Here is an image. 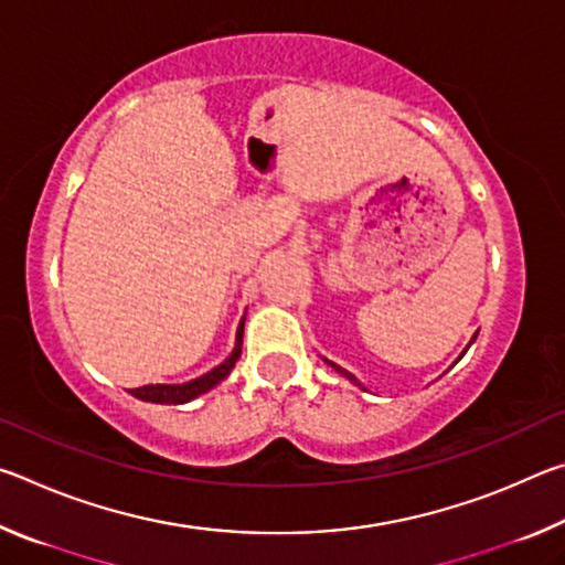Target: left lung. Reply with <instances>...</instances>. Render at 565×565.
<instances>
[{"label":"left lung","mask_w":565,"mask_h":565,"mask_svg":"<svg viewBox=\"0 0 565 565\" xmlns=\"http://www.w3.org/2000/svg\"><path fill=\"white\" fill-rule=\"evenodd\" d=\"M476 337H478V333H473V339H471V341H468V347H471V343H473V341H476ZM468 347H466V349H463V353H466V351H468ZM463 353H461V356H463ZM461 356H458V359H456V361H461ZM323 361H327V363H329V366H331V369H333V371H339V374H341V376H343V379H349V381H351V384H353V386H359V388H363V384H361V381H359V379H356V376H353V374H349V371H347V369H341V366H339V363H333V361H329V359H323ZM363 391H366V388H363Z\"/></svg>","instance_id":"left-lung-1"}]
</instances>
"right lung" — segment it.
Instances as JSON below:
<instances>
[{
	"label": "right lung",
	"mask_w": 565,
	"mask_h": 565,
	"mask_svg": "<svg viewBox=\"0 0 565 565\" xmlns=\"http://www.w3.org/2000/svg\"><path fill=\"white\" fill-rule=\"evenodd\" d=\"M242 341H244V319L238 323L236 329V343H234V351L228 353V356L214 366L212 371H206L204 376L199 379H191L186 384H149V386H141V388H131V396L139 398V401H149V404H189V401H194L196 396L206 394V391H212L214 386L222 384V381L232 374V369L236 366L238 356H242Z\"/></svg>",
	"instance_id": "add662e5"
}]
</instances>
